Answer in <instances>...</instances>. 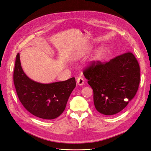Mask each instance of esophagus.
Instances as JSON below:
<instances>
[{
  "mask_svg": "<svg viewBox=\"0 0 151 151\" xmlns=\"http://www.w3.org/2000/svg\"><path fill=\"white\" fill-rule=\"evenodd\" d=\"M76 81H77L78 85H79V86H82L85 83V80H84V79L82 77H79L77 79Z\"/></svg>",
  "mask_w": 151,
  "mask_h": 151,
  "instance_id": "1",
  "label": "esophagus"
}]
</instances>
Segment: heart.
Wrapping results in <instances>:
<instances>
[{
  "label": "heart",
  "instance_id": "obj_1",
  "mask_svg": "<svg viewBox=\"0 0 151 151\" xmlns=\"http://www.w3.org/2000/svg\"><path fill=\"white\" fill-rule=\"evenodd\" d=\"M86 53H87V52H84V51H80V52H77L73 58L75 60H79L84 57V56L86 54Z\"/></svg>",
  "mask_w": 151,
  "mask_h": 151
}]
</instances>
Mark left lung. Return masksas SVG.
Segmentation results:
<instances>
[{
  "label": "left lung",
  "instance_id": "8db88e82",
  "mask_svg": "<svg viewBox=\"0 0 151 151\" xmlns=\"http://www.w3.org/2000/svg\"><path fill=\"white\" fill-rule=\"evenodd\" d=\"M83 75L93 90L96 110L108 116L118 113L126 106L136 95L140 81V68L131 52L106 63L94 61Z\"/></svg>",
  "mask_w": 151,
  "mask_h": 151
}]
</instances>
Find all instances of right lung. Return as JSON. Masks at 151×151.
I'll use <instances>...</instances> for the list:
<instances>
[{
    "mask_svg": "<svg viewBox=\"0 0 151 151\" xmlns=\"http://www.w3.org/2000/svg\"><path fill=\"white\" fill-rule=\"evenodd\" d=\"M14 82L22 105L33 115L44 119H53L62 113L73 90L75 78L52 83H38L31 80L22 68L20 53L16 56Z\"/></svg>",
    "mask_w": 151,
    "mask_h": 151,
    "instance_id": "add662e5",
    "label": "right lung"
}]
</instances>
